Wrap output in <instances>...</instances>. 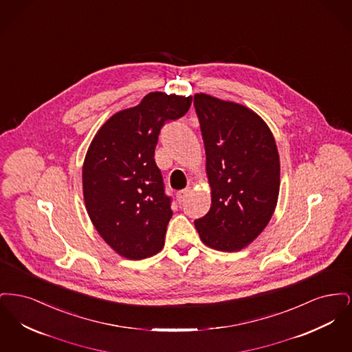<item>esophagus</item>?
Listing matches in <instances>:
<instances>
[{"instance_id": "34e87169", "label": "esophagus", "mask_w": 352, "mask_h": 352, "mask_svg": "<svg viewBox=\"0 0 352 352\" xmlns=\"http://www.w3.org/2000/svg\"><path fill=\"white\" fill-rule=\"evenodd\" d=\"M190 192H191V190H190V188H184V190L178 191V192H177V199H178L179 203H182V201L187 199V197L190 195Z\"/></svg>"}]
</instances>
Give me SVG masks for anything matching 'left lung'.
Masks as SVG:
<instances>
[{
    "label": "left lung",
    "mask_w": 352,
    "mask_h": 352,
    "mask_svg": "<svg viewBox=\"0 0 352 352\" xmlns=\"http://www.w3.org/2000/svg\"><path fill=\"white\" fill-rule=\"evenodd\" d=\"M211 208L195 228L208 247L243 250L267 227L280 191V157L268 125L251 109L197 94Z\"/></svg>",
    "instance_id": "obj_1"
}]
</instances>
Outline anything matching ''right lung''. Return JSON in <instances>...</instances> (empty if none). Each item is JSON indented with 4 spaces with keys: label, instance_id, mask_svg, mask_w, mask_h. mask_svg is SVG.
I'll return each instance as SVG.
<instances>
[{
    "label": "right lung",
    "instance_id": "1",
    "mask_svg": "<svg viewBox=\"0 0 352 352\" xmlns=\"http://www.w3.org/2000/svg\"><path fill=\"white\" fill-rule=\"evenodd\" d=\"M191 98L151 92L133 108L113 115L87 151L85 207L101 237L118 254L141 260L162 250L171 197L154 160L161 128L182 118Z\"/></svg>",
    "mask_w": 352,
    "mask_h": 352
}]
</instances>
